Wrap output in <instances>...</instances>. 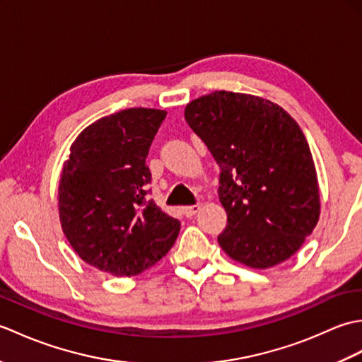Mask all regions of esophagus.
<instances>
[{
    "label": "esophagus",
    "instance_id": "obj_1",
    "mask_svg": "<svg viewBox=\"0 0 362 362\" xmlns=\"http://www.w3.org/2000/svg\"><path fill=\"white\" fill-rule=\"evenodd\" d=\"M199 210H201V205H199V204H196V205H187V206H182V213L185 214L187 218L194 216L196 213H199Z\"/></svg>",
    "mask_w": 362,
    "mask_h": 362
}]
</instances>
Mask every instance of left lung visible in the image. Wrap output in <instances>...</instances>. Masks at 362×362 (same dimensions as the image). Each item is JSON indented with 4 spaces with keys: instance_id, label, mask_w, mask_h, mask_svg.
Listing matches in <instances>:
<instances>
[{
    "instance_id": "8db88e82",
    "label": "left lung",
    "mask_w": 362,
    "mask_h": 362,
    "mask_svg": "<svg viewBox=\"0 0 362 362\" xmlns=\"http://www.w3.org/2000/svg\"><path fill=\"white\" fill-rule=\"evenodd\" d=\"M185 119L221 168L222 250L253 269L291 258L320 214L316 166L296 119L267 99L224 90L187 104Z\"/></svg>"
}]
</instances>
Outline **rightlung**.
I'll return each mask as SVG.
<instances>
[{
    "label": "right lung",
    "instance_id": "obj_1",
    "mask_svg": "<svg viewBox=\"0 0 362 362\" xmlns=\"http://www.w3.org/2000/svg\"><path fill=\"white\" fill-rule=\"evenodd\" d=\"M165 110L126 109L76 138L59 182V218L74 252L115 276L141 274L173 247L180 222L146 201L149 148Z\"/></svg>",
    "mask_w": 362,
    "mask_h": 362
}]
</instances>
